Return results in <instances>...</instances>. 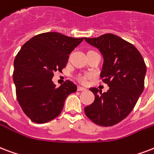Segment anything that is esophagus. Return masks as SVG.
<instances>
[{
    "instance_id": "esophagus-1",
    "label": "esophagus",
    "mask_w": 154,
    "mask_h": 154,
    "mask_svg": "<svg viewBox=\"0 0 154 154\" xmlns=\"http://www.w3.org/2000/svg\"><path fill=\"white\" fill-rule=\"evenodd\" d=\"M77 90L78 91H85V90H86V89L84 87H82V86H78L77 87Z\"/></svg>"
}]
</instances>
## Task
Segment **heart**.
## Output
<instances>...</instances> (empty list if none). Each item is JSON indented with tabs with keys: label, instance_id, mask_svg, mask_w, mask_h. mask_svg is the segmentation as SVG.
<instances>
[{
	"label": "heart",
	"instance_id": "b5f03b06",
	"mask_svg": "<svg viewBox=\"0 0 154 154\" xmlns=\"http://www.w3.org/2000/svg\"><path fill=\"white\" fill-rule=\"evenodd\" d=\"M88 79V76L87 75H83V76H79V77H77V80L79 81L81 83H83V84H85L86 83Z\"/></svg>",
	"mask_w": 154,
	"mask_h": 154
}]
</instances>
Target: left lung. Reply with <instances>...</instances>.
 I'll return each instance as SVG.
<instances>
[{
  "mask_svg": "<svg viewBox=\"0 0 154 154\" xmlns=\"http://www.w3.org/2000/svg\"><path fill=\"white\" fill-rule=\"evenodd\" d=\"M85 40L99 49L103 55L100 77L109 86L106 93L90 88L95 98L85 106V113L99 126H113L131 113L142 94L146 65L134 46L117 35L105 34Z\"/></svg>",
  "mask_w": 154,
  "mask_h": 154,
  "instance_id": "left-lung-1",
  "label": "left lung"
}]
</instances>
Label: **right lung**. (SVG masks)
<instances>
[{
    "label": "right lung",
    "mask_w": 154,
    "mask_h": 154,
    "mask_svg": "<svg viewBox=\"0 0 154 154\" xmlns=\"http://www.w3.org/2000/svg\"><path fill=\"white\" fill-rule=\"evenodd\" d=\"M84 38L57 32L34 36L22 46L14 62L13 79L17 102L34 123L44 124L61 113L68 96L77 85L67 80L60 87L52 82L55 72H62L69 55Z\"/></svg>",
    "instance_id": "add662e5"
}]
</instances>
